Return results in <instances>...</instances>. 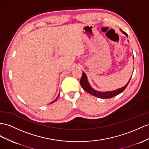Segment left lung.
<instances>
[{"mask_svg":"<svg viewBox=\"0 0 149 149\" xmlns=\"http://www.w3.org/2000/svg\"><path fill=\"white\" fill-rule=\"evenodd\" d=\"M120 30H121V31L124 34V35H125L128 37V35L127 33L124 32L123 31H122L121 29H120ZM131 77H130V80L127 82V84H126L125 86L121 87V88H120V89H118L114 90L112 91H106V92H101V91H97L96 90L94 89L93 87L91 86L90 84L88 81V79H87L86 74L83 72L82 76L81 77V81H80V84H81V86H82L84 90L86 91V92H87L88 93L93 95V96L95 97L101 98V99H109V98H111V97L116 96H117V95L121 93L123 91H124V90L126 89V87H127L130 81Z\"/></svg>","mask_w":149,"mask_h":149,"instance_id":"left-lung-1","label":"left lung"}]
</instances>
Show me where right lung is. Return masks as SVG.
Segmentation results:
<instances>
[{
    "mask_svg": "<svg viewBox=\"0 0 149 149\" xmlns=\"http://www.w3.org/2000/svg\"><path fill=\"white\" fill-rule=\"evenodd\" d=\"M59 95H60V94H59ZM59 95H58V97H56V99H55V100H54V101H52V102H50V104H52V103H53V102H55V101H56V100H57V99H58V96H59Z\"/></svg>",
    "mask_w": 149,
    "mask_h": 149,
    "instance_id": "1",
    "label": "right lung"
}]
</instances>
